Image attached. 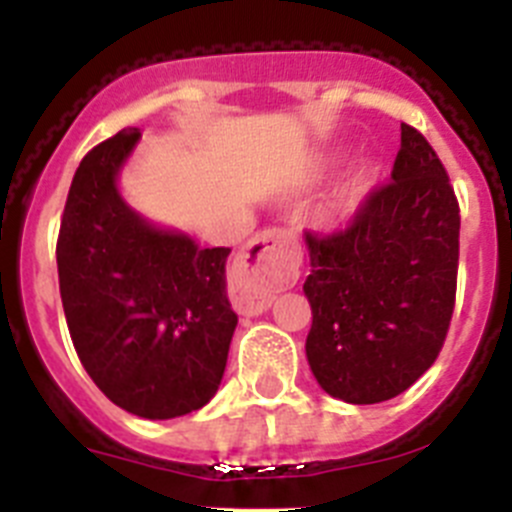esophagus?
Segmentation results:
<instances>
[{
	"label": "esophagus",
	"mask_w": 512,
	"mask_h": 512,
	"mask_svg": "<svg viewBox=\"0 0 512 512\" xmlns=\"http://www.w3.org/2000/svg\"><path fill=\"white\" fill-rule=\"evenodd\" d=\"M241 261L248 277L259 284L243 295V310L248 315H259L271 307V300H274L271 292L297 277L302 251L297 238L289 230L269 228L248 243Z\"/></svg>",
	"instance_id": "1"
}]
</instances>
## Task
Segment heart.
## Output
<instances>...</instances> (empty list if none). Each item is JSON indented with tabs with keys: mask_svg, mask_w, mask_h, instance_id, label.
<instances>
[{
	"mask_svg": "<svg viewBox=\"0 0 512 512\" xmlns=\"http://www.w3.org/2000/svg\"><path fill=\"white\" fill-rule=\"evenodd\" d=\"M366 189H369V174H366V171H356V174L348 176V182L343 184L338 197L333 200V205H330V220H343L346 215H351V212L356 210V205L361 202V197L366 194Z\"/></svg>",
	"mask_w": 512,
	"mask_h": 512,
	"instance_id": "b5f03b06",
	"label": "heart"
}]
</instances>
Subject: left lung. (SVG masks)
I'll use <instances>...</instances> for the list:
<instances>
[{
    "instance_id": "left-lung-1",
    "label": "left lung",
    "mask_w": 512,
    "mask_h": 512,
    "mask_svg": "<svg viewBox=\"0 0 512 512\" xmlns=\"http://www.w3.org/2000/svg\"><path fill=\"white\" fill-rule=\"evenodd\" d=\"M392 182L336 233H307V361L330 397L374 405L418 382L456 300L459 202L441 158L402 122Z\"/></svg>"
}]
</instances>
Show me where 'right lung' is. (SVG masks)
Returning a JSON list of instances; mask_svg holds the SVG:
<instances>
[{"instance_id": "add662e5", "label": "right lung", "mask_w": 512, "mask_h": 512, "mask_svg": "<svg viewBox=\"0 0 512 512\" xmlns=\"http://www.w3.org/2000/svg\"><path fill=\"white\" fill-rule=\"evenodd\" d=\"M138 140V128L120 130L81 158L58 230V287L99 390L138 418L169 420L212 400L238 315L225 292L230 248L156 228L117 192Z\"/></svg>"}]
</instances>
